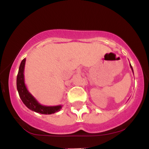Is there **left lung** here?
I'll return each instance as SVG.
<instances>
[{
  "label": "left lung",
  "mask_w": 149,
  "mask_h": 149,
  "mask_svg": "<svg viewBox=\"0 0 149 149\" xmlns=\"http://www.w3.org/2000/svg\"><path fill=\"white\" fill-rule=\"evenodd\" d=\"M130 68H131L132 71V72H133V73H134V71H133V69H132V66H131V64H130Z\"/></svg>",
  "instance_id": "left-lung-1"
}]
</instances>
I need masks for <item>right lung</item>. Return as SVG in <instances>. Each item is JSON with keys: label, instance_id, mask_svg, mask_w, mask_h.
I'll return each instance as SVG.
<instances>
[{"label": "right lung", "instance_id": "add662e5", "mask_svg": "<svg viewBox=\"0 0 149 149\" xmlns=\"http://www.w3.org/2000/svg\"><path fill=\"white\" fill-rule=\"evenodd\" d=\"M26 59H23L20 64L17 77V88L20 98L25 106L30 110L41 114H52L58 112L61 109V105L47 107L42 105L36 100L31 94L27 90L24 83V66Z\"/></svg>", "mask_w": 149, "mask_h": 149}]
</instances>
